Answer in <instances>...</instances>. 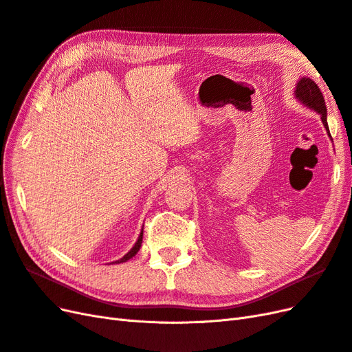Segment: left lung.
<instances>
[{
	"label": "left lung",
	"mask_w": 352,
	"mask_h": 352,
	"mask_svg": "<svg viewBox=\"0 0 352 352\" xmlns=\"http://www.w3.org/2000/svg\"><path fill=\"white\" fill-rule=\"evenodd\" d=\"M294 95H296V99L300 100L304 107H307L309 109L317 112V114L320 116L327 134L331 135V133H329V126H327V111H326L324 98L320 92L319 86H317L310 77H301L297 82Z\"/></svg>",
	"instance_id": "1"
}]
</instances>
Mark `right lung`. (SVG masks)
<instances>
[{
  "label": "right lung",
  "instance_id": "add662e5",
  "mask_svg": "<svg viewBox=\"0 0 352 352\" xmlns=\"http://www.w3.org/2000/svg\"><path fill=\"white\" fill-rule=\"evenodd\" d=\"M142 241H143V228H142V231H140V235H139V238H138V241H135V244L133 245L131 250H130L126 256H122L120 260H117V262H114V263H124V262H127V260H130L131 257H134L135 254H138V252L140 250Z\"/></svg>",
  "mask_w": 352,
  "mask_h": 352
}]
</instances>
